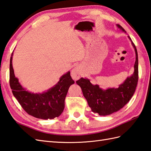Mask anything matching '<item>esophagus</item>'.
<instances>
[{
    "label": "esophagus",
    "instance_id": "obj_1",
    "mask_svg": "<svg viewBox=\"0 0 151 151\" xmlns=\"http://www.w3.org/2000/svg\"><path fill=\"white\" fill-rule=\"evenodd\" d=\"M81 76H82L81 70L80 69V68L79 67H76L72 70L71 77L74 81L79 79L80 78V77Z\"/></svg>",
    "mask_w": 151,
    "mask_h": 151
}]
</instances>
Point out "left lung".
<instances>
[{
  "label": "left lung",
  "instance_id": "obj_1",
  "mask_svg": "<svg viewBox=\"0 0 151 151\" xmlns=\"http://www.w3.org/2000/svg\"><path fill=\"white\" fill-rule=\"evenodd\" d=\"M116 27L122 32L126 31L119 24ZM133 45L135 54L136 61L134 65V70L133 74L129 76L119 88H108L103 90L98 84H91L90 79L81 78L76 81L81 87L84 98L91 111L99 115L106 116L118 111L129 101L134 93L138 79V59L137 50L131 39L128 36Z\"/></svg>",
  "mask_w": 151,
  "mask_h": 151
}]
</instances>
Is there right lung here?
Masks as SVG:
<instances>
[{
	"mask_svg": "<svg viewBox=\"0 0 151 151\" xmlns=\"http://www.w3.org/2000/svg\"><path fill=\"white\" fill-rule=\"evenodd\" d=\"M12 54L9 65V84L13 94L29 115L37 119H53L63 111L68 88L74 84L70 71L60 78L57 84L42 93H33L21 85L14 73Z\"/></svg>",
	"mask_w": 151,
	"mask_h": 151,
	"instance_id": "1",
	"label": "right lung"
}]
</instances>
